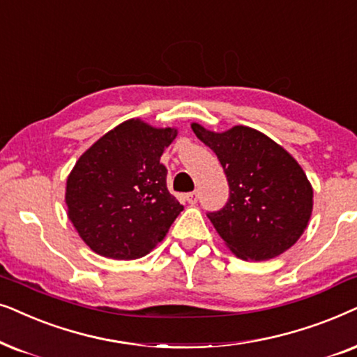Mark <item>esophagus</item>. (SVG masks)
I'll use <instances>...</instances> for the list:
<instances>
[{
	"mask_svg": "<svg viewBox=\"0 0 357 357\" xmlns=\"http://www.w3.org/2000/svg\"><path fill=\"white\" fill-rule=\"evenodd\" d=\"M197 199H199V194H197L196 191H194V192H189L188 196H186V201H188L189 204H191V206H194V204L197 202Z\"/></svg>",
	"mask_w": 357,
	"mask_h": 357,
	"instance_id": "34e87169",
	"label": "esophagus"
}]
</instances>
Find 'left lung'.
I'll return each mask as SVG.
<instances>
[{"mask_svg":"<svg viewBox=\"0 0 357 357\" xmlns=\"http://www.w3.org/2000/svg\"><path fill=\"white\" fill-rule=\"evenodd\" d=\"M191 127L227 174L228 201L207 217L231 253L264 261L291 248L307 228L313 207V189L301 165L251 127L235 126L222 134L199 123Z\"/></svg>","mask_w":357,"mask_h":357,"instance_id":"left-lung-1","label":"left lung"}]
</instances>
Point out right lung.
I'll return each instance as SVG.
<instances>
[{"mask_svg": "<svg viewBox=\"0 0 357 357\" xmlns=\"http://www.w3.org/2000/svg\"><path fill=\"white\" fill-rule=\"evenodd\" d=\"M178 130L140 119L109 130L76 161L66 179L68 217L94 253L112 259L149 255L183 206L166 188L160 163Z\"/></svg>", "mask_w": 357, "mask_h": 357, "instance_id": "1", "label": "right lung"}]
</instances>
